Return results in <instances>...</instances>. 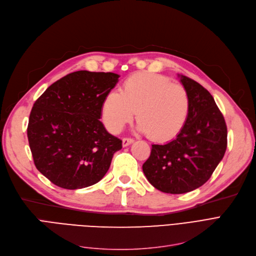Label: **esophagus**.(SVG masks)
<instances>
[{"mask_svg": "<svg viewBox=\"0 0 256 256\" xmlns=\"http://www.w3.org/2000/svg\"><path fill=\"white\" fill-rule=\"evenodd\" d=\"M132 142H134V139H132V138H124V139H122V145H124V147L130 145Z\"/></svg>", "mask_w": 256, "mask_h": 256, "instance_id": "esophagus-1", "label": "esophagus"}]
</instances>
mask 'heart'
<instances>
[{
	"label": "heart",
	"mask_w": 256,
	"mask_h": 256,
	"mask_svg": "<svg viewBox=\"0 0 256 256\" xmlns=\"http://www.w3.org/2000/svg\"><path fill=\"white\" fill-rule=\"evenodd\" d=\"M190 98L184 87L162 74L137 72L124 83L122 92L108 93L102 104L106 128L118 132L137 111L138 130L150 139L167 142L176 138L190 114Z\"/></svg>",
	"instance_id": "obj_1"
}]
</instances>
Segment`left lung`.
I'll return each instance as SVG.
<instances>
[{
    "instance_id": "obj_1",
    "label": "left lung",
    "mask_w": 256,
    "mask_h": 256,
    "mask_svg": "<svg viewBox=\"0 0 256 256\" xmlns=\"http://www.w3.org/2000/svg\"><path fill=\"white\" fill-rule=\"evenodd\" d=\"M178 76L189 93V118L176 139L152 145L150 156L142 166L156 189L170 194L191 192L206 184L227 147L225 120L212 94L196 80Z\"/></svg>"
}]
</instances>
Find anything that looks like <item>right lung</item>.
Returning <instances> with one entry per match:
<instances>
[{
	"mask_svg": "<svg viewBox=\"0 0 256 256\" xmlns=\"http://www.w3.org/2000/svg\"><path fill=\"white\" fill-rule=\"evenodd\" d=\"M119 76L72 72L52 84L33 104L26 128L38 171L54 184L76 190L98 182L122 141L100 119L108 93Z\"/></svg>",
	"mask_w": 256,
	"mask_h": 256,
	"instance_id": "add662e5",
	"label": "right lung"
}]
</instances>
